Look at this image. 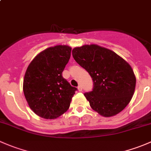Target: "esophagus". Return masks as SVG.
<instances>
[{
  "mask_svg": "<svg viewBox=\"0 0 151 151\" xmlns=\"http://www.w3.org/2000/svg\"><path fill=\"white\" fill-rule=\"evenodd\" d=\"M77 89H78L79 91H83V87H82V85H79L78 87H77Z\"/></svg>",
  "mask_w": 151,
  "mask_h": 151,
  "instance_id": "obj_1",
  "label": "esophagus"
}]
</instances>
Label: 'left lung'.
I'll list each match as a JSON object with an SVG mask.
<instances>
[{"label":"left lung","mask_w":151,"mask_h":151,"mask_svg":"<svg viewBox=\"0 0 151 151\" xmlns=\"http://www.w3.org/2000/svg\"><path fill=\"white\" fill-rule=\"evenodd\" d=\"M72 55L93 81V88L84 96L93 110L104 117L117 115L134 95L136 77L130 65L109 49L96 45L75 47Z\"/></svg>","instance_id":"8db88e82"}]
</instances>
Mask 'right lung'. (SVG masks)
I'll return each instance as SVG.
<instances>
[{"label":"right lung","instance_id":"add662e5","mask_svg":"<svg viewBox=\"0 0 151 151\" xmlns=\"http://www.w3.org/2000/svg\"><path fill=\"white\" fill-rule=\"evenodd\" d=\"M71 47L57 45L41 52L29 64L23 92L30 109L45 119L58 118L69 108L77 88L62 76Z\"/></svg>","mask_w":151,"mask_h":151}]
</instances>
